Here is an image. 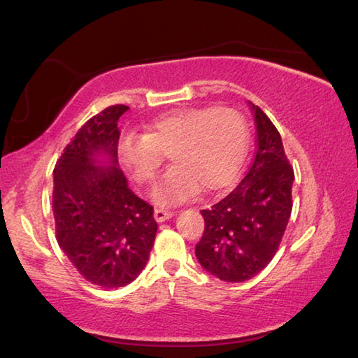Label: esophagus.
<instances>
[{
  "mask_svg": "<svg viewBox=\"0 0 358 358\" xmlns=\"http://www.w3.org/2000/svg\"><path fill=\"white\" fill-rule=\"evenodd\" d=\"M173 215H175L173 211H166V209H161V208L155 209V213H153V217H155V220L158 223H163L166 220H169V219H172Z\"/></svg>",
  "mask_w": 358,
  "mask_h": 358,
  "instance_id": "obj_1",
  "label": "esophagus"
}]
</instances>
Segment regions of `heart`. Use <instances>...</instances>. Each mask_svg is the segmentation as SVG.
<instances>
[{"mask_svg": "<svg viewBox=\"0 0 358 358\" xmlns=\"http://www.w3.org/2000/svg\"><path fill=\"white\" fill-rule=\"evenodd\" d=\"M248 127L239 111L201 107L172 111L145 127L144 136H124L117 161L136 183L150 181L167 153L172 166L152 189L161 206L180 205L200 191H219L247 157Z\"/></svg>", "mask_w": 358, "mask_h": 358, "instance_id": "b5f03b06", "label": "heart"}]
</instances>
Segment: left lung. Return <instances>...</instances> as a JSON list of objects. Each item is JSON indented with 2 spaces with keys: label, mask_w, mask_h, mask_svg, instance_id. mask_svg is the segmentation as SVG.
Listing matches in <instances>:
<instances>
[{
  "label": "left lung",
  "mask_w": 358,
  "mask_h": 358,
  "mask_svg": "<svg viewBox=\"0 0 358 358\" xmlns=\"http://www.w3.org/2000/svg\"><path fill=\"white\" fill-rule=\"evenodd\" d=\"M255 113L257 149L247 175L233 192L203 209L205 233L195 247L197 261L225 282H243L267 267L292 214L295 175L282 139L264 111Z\"/></svg>",
  "instance_id": "1"
}]
</instances>
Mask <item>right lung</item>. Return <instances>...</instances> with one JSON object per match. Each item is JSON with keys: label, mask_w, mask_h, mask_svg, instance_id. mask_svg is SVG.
<instances>
[{"label": "right lung", "mask_w": 358, "mask_h": 358, "mask_svg": "<svg viewBox=\"0 0 358 358\" xmlns=\"http://www.w3.org/2000/svg\"><path fill=\"white\" fill-rule=\"evenodd\" d=\"M127 110L113 105L91 117L54 169L59 247L87 281L105 289L135 281L158 229L153 208L130 191L117 164V121Z\"/></svg>", "instance_id": "1"}]
</instances>
